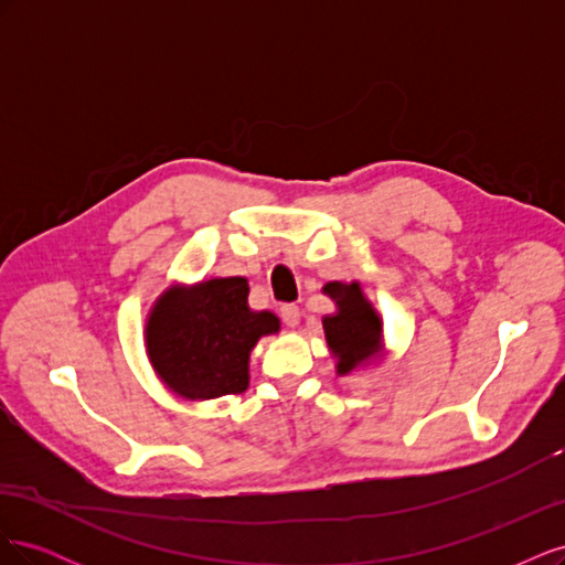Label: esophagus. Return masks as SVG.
<instances>
[{
    "label": "esophagus",
    "mask_w": 565,
    "mask_h": 565,
    "mask_svg": "<svg viewBox=\"0 0 565 565\" xmlns=\"http://www.w3.org/2000/svg\"><path fill=\"white\" fill-rule=\"evenodd\" d=\"M280 318H282L285 324H289V328H295V324H299V318H301L299 306H295V303L280 306Z\"/></svg>",
    "instance_id": "esophagus-1"
}]
</instances>
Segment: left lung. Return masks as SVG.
<instances>
[{
    "instance_id": "8db88e82",
    "label": "left lung",
    "mask_w": 565,
    "mask_h": 565,
    "mask_svg": "<svg viewBox=\"0 0 565 565\" xmlns=\"http://www.w3.org/2000/svg\"><path fill=\"white\" fill-rule=\"evenodd\" d=\"M322 292L337 303V313L322 318V330L337 358V374L344 377L382 353V318L358 282H328Z\"/></svg>"
}]
</instances>
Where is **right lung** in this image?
Masks as SVG:
<instances>
[{
	"label": "right lung",
	"instance_id": "1",
	"mask_svg": "<svg viewBox=\"0 0 565 565\" xmlns=\"http://www.w3.org/2000/svg\"><path fill=\"white\" fill-rule=\"evenodd\" d=\"M247 295L245 278L174 285L160 295L146 322V351L169 391L210 401L249 386V353L280 330V320L252 311Z\"/></svg>",
	"mask_w": 565,
	"mask_h": 565
}]
</instances>
